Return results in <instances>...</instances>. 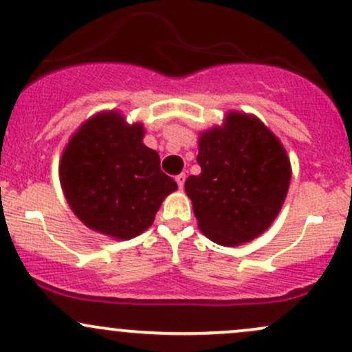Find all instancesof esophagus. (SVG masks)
<instances>
[{
	"instance_id": "esophagus-1",
	"label": "esophagus",
	"mask_w": 352,
	"mask_h": 352,
	"mask_svg": "<svg viewBox=\"0 0 352 352\" xmlns=\"http://www.w3.org/2000/svg\"><path fill=\"white\" fill-rule=\"evenodd\" d=\"M175 182H177V185H179V188H184V184H185V173H179V175L175 177Z\"/></svg>"
}]
</instances>
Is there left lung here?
I'll return each mask as SVG.
<instances>
[{"instance_id": "1", "label": "left lung", "mask_w": 352, "mask_h": 352, "mask_svg": "<svg viewBox=\"0 0 352 352\" xmlns=\"http://www.w3.org/2000/svg\"><path fill=\"white\" fill-rule=\"evenodd\" d=\"M200 175L185 180L199 228L236 246L265 232L288 193L292 167L280 140L254 117L230 112L225 127L200 137Z\"/></svg>"}]
</instances>
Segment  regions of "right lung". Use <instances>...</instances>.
<instances>
[{"label":"right lung","mask_w":352,"mask_h":352,"mask_svg":"<svg viewBox=\"0 0 352 352\" xmlns=\"http://www.w3.org/2000/svg\"><path fill=\"white\" fill-rule=\"evenodd\" d=\"M142 139V125H125L114 112L92 117L72 135L59 177L67 204L86 227L119 240L134 238L177 190L160 170L159 153Z\"/></svg>","instance_id":"1"}]
</instances>
